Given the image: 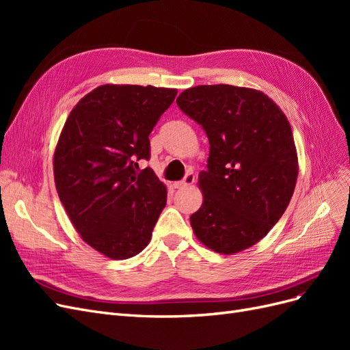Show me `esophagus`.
<instances>
[{"mask_svg": "<svg viewBox=\"0 0 350 350\" xmlns=\"http://www.w3.org/2000/svg\"><path fill=\"white\" fill-rule=\"evenodd\" d=\"M194 183H196V176H194L193 174H188V175L183 179V181L175 183L174 187H175V188H187V187H191Z\"/></svg>", "mask_w": 350, "mask_h": 350, "instance_id": "obj_1", "label": "esophagus"}]
</instances>
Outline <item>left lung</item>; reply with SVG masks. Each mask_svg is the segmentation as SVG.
<instances>
[{
  "instance_id": "1",
  "label": "left lung",
  "mask_w": 350,
  "mask_h": 350,
  "mask_svg": "<svg viewBox=\"0 0 350 350\" xmlns=\"http://www.w3.org/2000/svg\"><path fill=\"white\" fill-rule=\"evenodd\" d=\"M176 103L210 143L198 175L203 204L189 217L194 235L225 256L256 245L284 213L298 178L288 118L267 94L230 84L189 88Z\"/></svg>"
}]
</instances>
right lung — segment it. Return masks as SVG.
Returning a JSON list of instances; mask_svg holds the SVG:
<instances>
[{"mask_svg":"<svg viewBox=\"0 0 350 350\" xmlns=\"http://www.w3.org/2000/svg\"><path fill=\"white\" fill-rule=\"evenodd\" d=\"M178 90L102 84L81 98L54 153L57 193L72 226L112 260L142 252L166 206L167 189L150 167L149 134Z\"/></svg>","mask_w":350,"mask_h":350,"instance_id":"right-lung-1","label":"right lung"}]
</instances>
